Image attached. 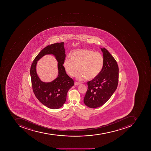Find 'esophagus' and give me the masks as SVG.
<instances>
[{
  "mask_svg": "<svg viewBox=\"0 0 151 151\" xmlns=\"http://www.w3.org/2000/svg\"><path fill=\"white\" fill-rule=\"evenodd\" d=\"M81 84L80 83L77 82H75V83H74V85H75V86H76V85H79V84Z\"/></svg>",
  "mask_w": 151,
  "mask_h": 151,
  "instance_id": "34e87169",
  "label": "esophagus"
}]
</instances>
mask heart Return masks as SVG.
<instances>
[{
	"label": "heart",
	"mask_w": 151,
	"mask_h": 151,
	"mask_svg": "<svg viewBox=\"0 0 151 151\" xmlns=\"http://www.w3.org/2000/svg\"><path fill=\"white\" fill-rule=\"evenodd\" d=\"M103 65L102 55L88 49L73 51L71 58H66L63 64L65 70L71 77H75L79 69L78 78L80 80L84 78L88 80L95 78L102 70Z\"/></svg>",
	"instance_id": "1"
}]
</instances>
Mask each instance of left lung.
I'll return each mask as SVG.
<instances>
[{
  "instance_id": "left-lung-1",
  "label": "left lung",
  "mask_w": 151,
  "mask_h": 151,
  "mask_svg": "<svg viewBox=\"0 0 151 151\" xmlns=\"http://www.w3.org/2000/svg\"><path fill=\"white\" fill-rule=\"evenodd\" d=\"M103 53L104 65L100 74L87 83V91L83 102L91 108L104 105L116 90L119 83V69L116 60L105 48Z\"/></svg>"
}]
</instances>
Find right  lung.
Instances as JSON below:
<instances>
[{
    "label": "right lung",
    "instance_id": "right-lung-1",
    "mask_svg": "<svg viewBox=\"0 0 151 151\" xmlns=\"http://www.w3.org/2000/svg\"><path fill=\"white\" fill-rule=\"evenodd\" d=\"M54 54L58 63L59 76L51 83H45L37 76L35 67L37 60L44 55ZM66 57L63 42L56 43L43 49L33 60L30 68L31 78L33 93L40 102L48 108L56 109L63 106L67 93L73 86L74 81L66 73L63 64Z\"/></svg>",
    "mask_w": 151,
    "mask_h": 151
}]
</instances>
